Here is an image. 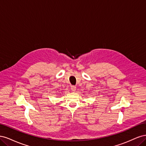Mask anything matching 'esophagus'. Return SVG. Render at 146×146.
<instances>
[{"label": "esophagus", "instance_id": "34e87169", "mask_svg": "<svg viewBox=\"0 0 146 146\" xmlns=\"http://www.w3.org/2000/svg\"><path fill=\"white\" fill-rule=\"evenodd\" d=\"M70 90L72 91H75L76 90V86H70Z\"/></svg>", "mask_w": 146, "mask_h": 146}]
</instances>
